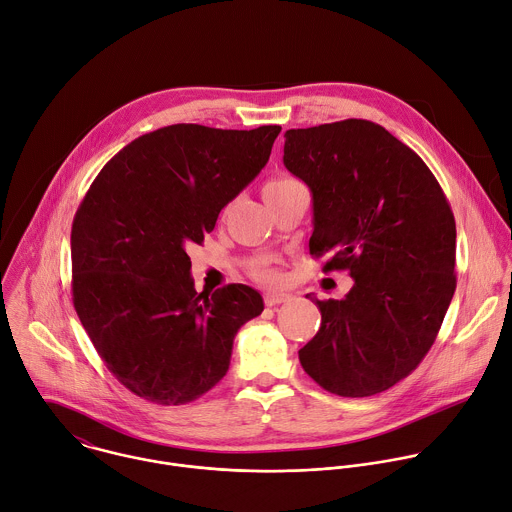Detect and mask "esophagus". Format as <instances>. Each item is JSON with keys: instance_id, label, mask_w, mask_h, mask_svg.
Returning a JSON list of instances; mask_svg holds the SVG:
<instances>
[{"instance_id": "34e87169", "label": "esophagus", "mask_w": 512, "mask_h": 512, "mask_svg": "<svg viewBox=\"0 0 512 512\" xmlns=\"http://www.w3.org/2000/svg\"><path fill=\"white\" fill-rule=\"evenodd\" d=\"M291 299V295H287V293H265V305L267 307H273V305H279V303H285V301H289Z\"/></svg>"}]
</instances>
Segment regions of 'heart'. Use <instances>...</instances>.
Masks as SVG:
<instances>
[{
    "mask_svg": "<svg viewBox=\"0 0 512 512\" xmlns=\"http://www.w3.org/2000/svg\"><path fill=\"white\" fill-rule=\"evenodd\" d=\"M289 183H293V179H287V177L273 179V181H269V183L263 187V195L269 193V191H275V189H279V187H285V185H289ZM253 273H255L257 279H261L263 283H271V285L281 279V277H279V271H275V269H271V267H259V269H255Z\"/></svg>",
    "mask_w": 512,
    "mask_h": 512,
    "instance_id": "obj_1",
    "label": "heart"
}]
</instances>
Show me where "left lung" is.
Returning a JSON list of instances; mask_svg holds the SVG:
<instances>
[{"label":"left lung","mask_w":512,"mask_h":512,"mask_svg":"<svg viewBox=\"0 0 512 512\" xmlns=\"http://www.w3.org/2000/svg\"><path fill=\"white\" fill-rule=\"evenodd\" d=\"M283 164L313 197L309 253L354 277L344 299L307 295L321 325L299 362L331 394H380L424 360L456 289L446 195L412 148L360 118L287 130Z\"/></svg>","instance_id":"8db88e82"}]
</instances>
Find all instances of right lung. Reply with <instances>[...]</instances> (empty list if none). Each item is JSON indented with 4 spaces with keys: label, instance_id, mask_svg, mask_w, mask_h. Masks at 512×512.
<instances>
[{
    "label": "right lung",
    "instance_id": "obj_1",
    "mask_svg": "<svg viewBox=\"0 0 512 512\" xmlns=\"http://www.w3.org/2000/svg\"><path fill=\"white\" fill-rule=\"evenodd\" d=\"M281 126L173 124L126 144L72 223V299L98 356L138 398L181 406L227 374L233 339L263 297L197 293L191 245L267 164Z\"/></svg>",
    "mask_w": 512,
    "mask_h": 512
}]
</instances>
